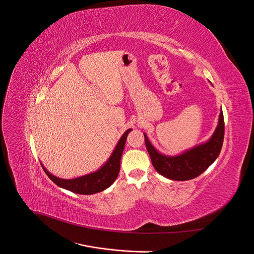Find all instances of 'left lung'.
I'll use <instances>...</instances> for the list:
<instances>
[{
  "label": "left lung",
  "instance_id": "1",
  "mask_svg": "<svg viewBox=\"0 0 254 254\" xmlns=\"http://www.w3.org/2000/svg\"><path fill=\"white\" fill-rule=\"evenodd\" d=\"M224 135L225 122L221 110L217 127L210 139L193 148L183 151L178 156H165L159 152L151 145L147 135L144 133L145 145L153 167L165 178L176 181L190 180L201 175L219 156Z\"/></svg>",
  "mask_w": 254,
  "mask_h": 254
}]
</instances>
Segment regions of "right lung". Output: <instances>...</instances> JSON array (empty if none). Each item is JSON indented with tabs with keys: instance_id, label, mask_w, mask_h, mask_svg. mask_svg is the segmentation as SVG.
Returning <instances> with one entry per match:
<instances>
[{
	"instance_id": "right-lung-1",
	"label": "right lung",
	"mask_w": 254,
	"mask_h": 254,
	"mask_svg": "<svg viewBox=\"0 0 254 254\" xmlns=\"http://www.w3.org/2000/svg\"><path fill=\"white\" fill-rule=\"evenodd\" d=\"M131 130L132 129L126 130L124 134L122 135L120 141L118 142L117 146H115V148L113 149L109 159L106 161L105 164L99 168V170H97L94 173L77 177V178L74 179H61L56 176L52 175L47 168L43 166V164L41 165L45 174L49 176V178L60 188L81 195H92L95 193H99V191L108 189L115 181V179L118 178L121 165V158L123 155V151H124L127 135Z\"/></svg>"
}]
</instances>
